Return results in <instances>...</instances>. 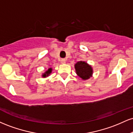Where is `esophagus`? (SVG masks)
<instances>
[{"label": "esophagus", "mask_w": 133, "mask_h": 133, "mask_svg": "<svg viewBox=\"0 0 133 133\" xmlns=\"http://www.w3.org/2000/svg\"><path fill=\"white\" fill-rule=\"evenodd\" d=\"M61 62L62 64H65V59H61Z\"/></svg>", "instance_id": "34e87169"}]
</instances>
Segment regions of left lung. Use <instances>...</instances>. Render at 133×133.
Returning a JSON list of instances; mask_svg holds the SVG:
<instances>
[{"label": "left lung", "instance_id": "8db88e82", "mask_svg": "<svg viewBox=\"0 0 133 133\" xmlns=\"http://www.w3.org/2000/svg\"><path fill=\"white\" fill-rule=\"evenodd\" d=\"M74 68L77 75L82 79V80H87L92 77L93 72L92 67L86 62H77L74 65Z\"/></svg>", "mask_w": 133, "mask_h": 133}]
</instances>
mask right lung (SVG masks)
Returning <instances> with one entry per match:
<instances>
[{"instance_id":"right-lung-1","label":"right lung","mask_w":133,"mask_h":133,"mask_svg":"<svg viewBox=\"0 0 133 133\" xmlns=\"http://www.w3.org/2000/svg\"><path fill=\"white\" fill-rule=\"evenodd\" d=\"M52 68H49L48 69V70H47V71H46L43 74H42V76L43 77H47V76H49L50 75V74H51V73L52 72Z\"/></svg>"}]
</instances>
